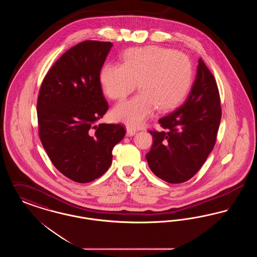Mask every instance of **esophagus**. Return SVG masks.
I'll return each mask as SVG.
<instances>
[{"instance_id": "esophagus-1", "label": "esophagus", "mask_w": 257, "mask_h": 257, "mask_svg": "<svg viewBox=\"0 0 257 257\" xmlns=\"http://www.w3.org/2000/svg\"><path fill=\"white\" fill-rule=\"evenodd\" d=\"M127 131H126V136L127 137H132V136H134L136 133H137V131L133 129V128H131V127H127V129H126Z\"/></svg>"}]
</instances>
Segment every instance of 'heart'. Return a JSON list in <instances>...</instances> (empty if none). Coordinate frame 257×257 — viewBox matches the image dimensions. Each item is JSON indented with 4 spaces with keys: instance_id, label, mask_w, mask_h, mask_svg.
<instances>
[{
    "instance_id": "1",
    "label": "heart",
    "mask_w": 257,
    "mask_h": 257,
    "mask_svg": "<svg viewBox=\"0 0 257 257\" xmlns=\"http://www.w3.org/2000/svg\"><path fill=\"white\" fill-rule=\"evenodd\" d=\"M194 70L190 59L180 52L159 46L128 50L122 64L106 63L100 70L103 93L111 100H122L137 86L140 92L111 110V117L129 127L142 125L157 108H176L189 93Z\"/></svg>"
}]
</instances>
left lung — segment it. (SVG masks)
<instances>
[{
  "instance_id": "1",
  "label": "left lung",
  "mask_w": 257,
  "mask_h": 257,
  "mask_svg": "<svg viewBox=\"0 0 257 257\" xmlns=\"http://www.w3.org/2000/svg\"><path fill=\"white\" fill-rule=\"evenodd\" d=\"M221 117L215 77L201 59L196 80L182 106L159 119L161 130H149L153 145L146 155L152 172L169 183L191 179L216 144Z\"/></svg>"
}]
</instances>
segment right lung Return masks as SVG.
I'll return each instance as SVG.
<instances>
[{
  "label": "right lung",
  "instance_id": "right-lung-1",
  "mask_svg": "<svg viewBox=\"0 0 257 257\" xmlns=\"http://www.w3.org/2000/svg\"><path fill=\"white\" fill-rule=\"evenodd\" d=\"M111 42L86 40L66 51L45 75L37 99L38 135L58 171L87 183L110 168L121 124L96 125L109 109L99 73Z\"/></svg>",
  "mask_w": 257,
  "mask_h": 257
}]
</instances>
